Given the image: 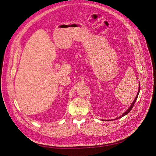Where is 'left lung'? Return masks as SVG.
I'll list each match as a JSON object with an SVG mask.
<instances>
[{"label":"left lung","instance_id":"left-lung-1","mask_svg":"<svg viewBox=\"0 0 156 156\" xmlns=\"http://www.w3.org/2000/svg\"><path fill=\"white\" fill-rule=\"evenodd\" d=\"M139 90H138V92H137V94H136V98H135V100H134V101H133V102L132 103V104L131 105V106H130V107L128 108V109H127L123 115H122V116H120V117H119V118H116V119H120V118H122V116H125V115H127L128 114V113L131 111V110L132 109V108L133 107V105H134V104H135V101H136V99H137V97H138V96H139V92H140V83H139Z\"/></svg>","mask_w":156,"mask_h":156}]
</instances>
